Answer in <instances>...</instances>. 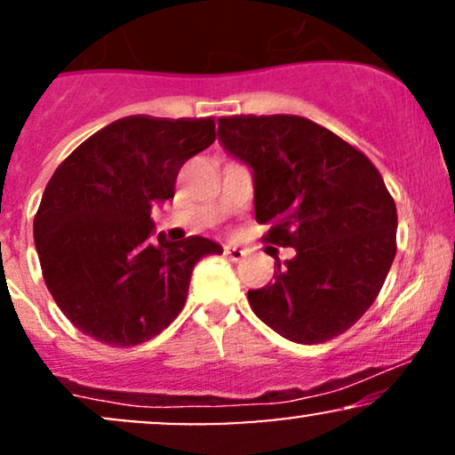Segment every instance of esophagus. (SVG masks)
Segmentation results:
<instances>
[{
	"mask_svg": "<svg viewBox=\"0 0 455 455\" xmlns=\"http://www.w3.org/2000/svg\"><path fill=\"white\" fill-rule=\"evenodd\" d=\"M224 257L231 259L233 263H239V260H243L245 252H243V250L235 248V245H227V248H224Z\"/></svg>",
	"mask_w": 455,
	"mask_h": 455,
	"instance_id": "esophagus-1",
	"label": "esophagus"
}]
</instances>
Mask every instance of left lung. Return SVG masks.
<instances>
[{"mask_svg":"<svg viewBox=\"0 0 455 455\" xmlns=\"http://www.w3.org/2000/svg\"><path fill=\"white\" fill-rule=\"evenodd\" d=\"M218 140L252 169L265 242L297 252L274 284L248 291L254 315L297 344L340 336L377 299L395 257L398 212L377 166L297 115L220 117Z\"/></svg>","mask_w":455,"mask_h":455,"instance_id":"obj_1","label":"left lung"}]
</instances>
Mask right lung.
Returning <instances> with one entry per match:
<instances>
[{
  "mask_svg": "<svg viewBox=\"0 0 455 455\" xmlns=\"http://www.w3.org/2000/svg\"><path fill=\"white\" fill-rule=\"evenodd\" d=\"M216 140L212 117L130 115L81 143L57 166L34 218L46 289L76 329L137 347L175 321L195 265L220 243H171L154 231L151 207L175 196L186 160Z\"/></svg>",
  "mask_w": 455,
  "mask_h": 455,
  "instance_id": "1",
  "label": "right lung"
}]
</instances>
